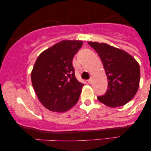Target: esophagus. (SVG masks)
<instances>
[{"label":"esophagus","mask_w":151,"mask_h":151,"mask_svg":"<svg viewBox=\"0 0 151 151\" xmlns=\"http://www.w3.org/2000/svg\"><path fill=\"white\" fill-rule=\"evenodd\" d=\"M92 82H93V79H92V78H90V79H89V80H88V83H89V84H92Z\"/></svg>","instance_id":"34e87169"}]
</instances>
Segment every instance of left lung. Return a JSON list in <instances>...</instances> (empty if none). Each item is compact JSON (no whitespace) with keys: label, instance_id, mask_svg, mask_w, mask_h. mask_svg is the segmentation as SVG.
<instances>
[{"label":"left lung","instance_id":"left-lung-1","mask_svg":"<svg viewBox=\"0 0 151 151\" xmlns=\"http://www.w3.org/2000/svg\"><path fill=\"white\" fill-rule=\"evenodd\" d=\"M101 58L108 79V89L99 101L110 107L125 105L134 97L140 81V67L124 50L106 43L89 42Z\"/></svg>","mask_w":151,"mask_h":151}]
</instances>
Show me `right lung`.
I'll use <instances>...</instances> for the list:
<instances>
[{
	"label": "right lung",
	"instance_id": "right-lung-1",
	"mask_svg": "<svg viewBox=\"0 0 151 151\" xmlns=\"http://www.w3.org/2000/svg\"><path fill=\"white\" fill-rule=\"evenodd\" d=\"M82 44L61 41L42 52L35 63L32 86L42 104L52 111H67L79 100L84 84L76 79L72 60Z\"/></svg>",
	"mask_w": 151,
	"mask_h": 151
}]
</instances>
